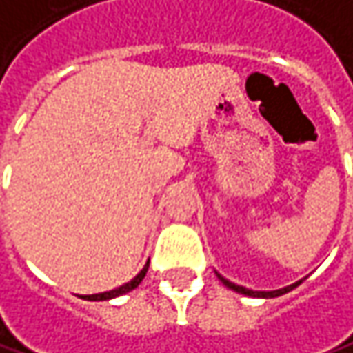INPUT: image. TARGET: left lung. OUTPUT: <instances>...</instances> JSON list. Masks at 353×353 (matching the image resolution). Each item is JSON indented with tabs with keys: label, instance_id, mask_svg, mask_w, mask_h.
<instances>
[{
	"label": "left lung",
	"instance_id": "1",
	"mask_svg": "<svg viewBox=\"0 0 353 353\" xmlns=\"http://www.w3.org/2000/svg\"><path fill=\"white\" fill-rule=\"evenodd\" d=\"M218 274V272H216ZM218 279L228 287V289H232V291H236V293H242V295H248V297H261V299H272V297H279V295H285V293H289V291H293L297 285H301L303 283V279L301 281H297V283H293V285H289V287H283V289H276V291H252V289H246V287H241V285H236V283H230L228 279H224L222 274H218Z\"/></svg>",
	"mask_w": 353,
	"mask_h": 353
}]
</instances>
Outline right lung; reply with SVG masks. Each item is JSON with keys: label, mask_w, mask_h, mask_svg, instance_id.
Masks as SVG:
<instances>
[{"label": "right lung", "mask_w": 353, "mask_h": 353, "mask_svg": "<svg viewBox=\"0 0 353 353\" xmlns=\"http://www.w3.org/2000/svg\"><path fill=\"white\" fill-rule=\"evenodd\" d=\"M147 269H149V263H145L143 269L137 272V276H133L129 283H125V285H121V287H117V289H112V291L97 293V295H86L84 299H88V301H107V299H114V297H119V295H125V293L133 291L135 287H139V283L143 281V276L147 274Z\"/></svg>", "instance_id": "obj_1"}]
</instances>
